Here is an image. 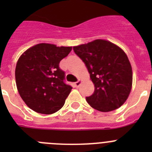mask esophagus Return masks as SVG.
Returning <instances> with one entry per match:
<instances>
[{"label":"esophagus","instance_id":"1","mask_svg":"<svg viewBox=\"0 0 152 152\" xmlns=\"http://www.w3.org/2000/svg\"><path fill=\"white\" fill-rule=\"evenodd\" d=\"M80 84H81V80H77V82L75 83V86L76 87V88H78L79 86L80 85Z\"/></svg>","mask_w":152,"mask_h":152}]
</instances>
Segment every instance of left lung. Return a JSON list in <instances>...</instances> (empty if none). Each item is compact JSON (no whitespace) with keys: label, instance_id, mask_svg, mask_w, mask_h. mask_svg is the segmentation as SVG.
<instances>
[{"label":"left lung","instance_id":"8db88e82","mask_svg":"<svg viewBox=\"0 0 152 152\" xmlns=\"http://www.w3.org/2000/svg\"><path fill=\"white\" fill-rule=\"evenodd\" d=\"M74 52L88 68L94 92L86 100L94 109L110 112L127 100L132 84V71L129 58L115 44L96 39L73 47Z\"/></svg>","mask_w":152,"mask_h":152}]
</instances>
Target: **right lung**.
Returning a JSON list of instances; mask_svg holds the SVG:
<instances>
[{
	"instance_id": "obj_1",
	"label": "right lung",
	"mask_w": 152,
	"mask_h": 152,
	"mask_svg": "<svg viewBox=\"0 0 152 152\" xmlns=\"http://www.w3.org/2000/svg\"><path fill=\"white\" fill-rule=\"evenodd\" d=\"M72 47L40 43L24 52L17 63V88L26 105L35 112L52 114L64 106L72 88L64 82L61 60Z\"/></svg>"
}]
</instances>
